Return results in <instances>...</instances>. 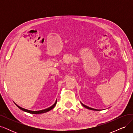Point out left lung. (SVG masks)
<instances>
[{"instance_id": "obj_1", "label": "left lung", "mask_w": 133, "mask_h": 133, "mask_svg": "<svg viewBox=\"0 0 133 133\" xmlns=\"http://www.w3.org/2000/svg\"><path fill=\"white\" fill-rule=\"evenodd\" d=\"M80 103L82 104V105L83 107H85V108H87V109H89V110H100L95 109H93V108H90V107H88V106H87V105H84V104H83L82 103H81V102H80Z\"/></svg>"}]
</instances>
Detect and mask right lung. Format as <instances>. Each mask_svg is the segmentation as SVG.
Segmentation results:
<instances>
[{"label": "right lung", "mask_w": 133, "mask_h": 133, "mask_svg": "<svg viewBox=\"0 0 133 133\" xmlns=\"http://www.w3.org/2000/svg\"><path fill=\"white\" fill-rule=\"evenodd\" d=\"M57 100H56V101L55 102V103L53 104V105L51 106L49 108H48L46 109H43V110H38V111H33V110H28L26 109H24L23 108L19 106L18 105H17V104L15 103V104L16 105H17L20 109H21L22 110L24 111H25V112H29V113H30V114H42V113H44V112H46L48 111H50V110H51L52 109H53L55 106L56 105V104H57Z\"/></svg>", "instance_id": "obj_1"}]
</instances>
